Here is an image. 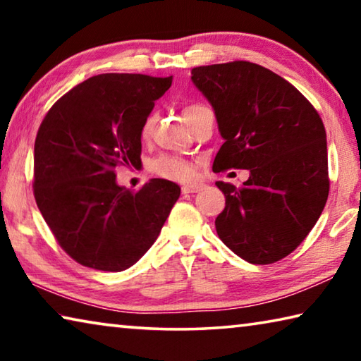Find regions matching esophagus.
<instances>
[{
    "label": "esophagus",
    "mask_w": 361,
    "mask_h": 361,
    "mask_svg": "<svg viewBox=\"0 0 361 361\" xmlns=\"http://www.w3.org/2000/svg\"><path fill=\"white\" fill-rule=\"evenodd\" d=\"M202 189V185L200 183H191V185H185L181 188L183 194H191V192H199Z\"/></svg>",
    "instance_id": "1"
}]
</instances>
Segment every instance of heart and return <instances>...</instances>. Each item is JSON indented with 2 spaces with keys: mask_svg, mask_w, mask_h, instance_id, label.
Returning <instances> with one entry per match:
<instances>
[{
  "mask_svg": "<svg viewBox=\"0 0 361 361\" xmlns=\"http://www.w3.org/2000/svg\"><path fill=\"white\" fill-rule=\"evenodd\" d=\"M197 108H199L197 105L188 106V108H185L183 114H185V118H186L188 114H191L194 109H197ZM154 122H156V114L151 113L143 122L142 138H148L151 135L152 127H154ZM152 172L161 176V178H166V180L185 181L192 176V166L181 157L161 156L159 159H156L154 164H152Z\"/></svg>",
  "mask_w": 361,
  "mask_h": 361,
  "instance_id": "1",
  "label": "heart"
}]
</instances>
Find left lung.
<instances>
[{
    "mask_svg": "<svg viewBox=\"0 0 361 361\" xmlns=\"http://www.w3.org/2000/svg\"><path fill=\"white\" fill-rule=\"evenodd\" d=\"M191 75L224 140L213 172H250L242 188L216 181L226 197L215 221L219 239L252 264L285 258L312 231L328 199L319 113L295 85L252 62L197 66Z\"/></svg>",
    "mask_w": 361,
    "mask_h": 361,
    "instance_id": "left-lung-1",
    "label": "left lung"
}]
</instances>
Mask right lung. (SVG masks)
<instances>
[{
    "mask_svg": "<svg viewBox=\"0 0 361 361\" xmlns=\"http://www.w3.org/2000/svg\"><path fill=\"white\" fill-rule=\"evenodd\" d=\"M172 76L106 73L54 103L35 142V199L52 234L79 264L121 272L148 252L181 189L152 178L119 186L116 169L142 164V127Z\"/></svg>",
    "mask_w": 361,
    "mask_h": 361,
    "instance_id": "right-lung-1",
    "label": "right lung"
}]
</instances>
